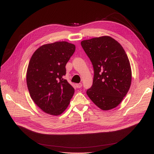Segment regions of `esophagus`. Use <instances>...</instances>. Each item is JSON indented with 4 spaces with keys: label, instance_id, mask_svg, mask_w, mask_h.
<instances>
[{
    "label": "esophagus",
    "instance_id": "1",
    "mask_svg": "<svg viewBox=\"0 0 154 154\" xmlns=\"http://www.w3.org/2000/svg\"><path fill=\"white\" fill-rule=\"evenodd\" d=\"M75 85H76V87H77V88H80V87H82V84L81 83H79V84H76Z\"/></svg>",
    "mask_w": 154,
    "mask_h": 154
}]
</instances>
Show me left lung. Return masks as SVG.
Wrapping results in <instances>:
<instances>
[{"label": "left lung", "mask_w": 154, "mask_h": 154, "mask_svg": "<svg viewBox=\"0 0 154 154\" xmlns=\"http://www.w3.org/2000/svg\"><path fill=\"white\" fill-rule=\"evenodd\" d=\"M81 45L94 70L87 95L103 110L116 107L127 94L132 81L131 64L124 48L109 36L84 40Z\"/></svg>", "instance_id": "1"}]
</instances>
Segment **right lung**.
<instances>
[{"label":"right lung","instance_id":"right-lung-1","mask_svg":"<svg viewBox=\"0 0 154 154\" xmlns=\"http://www.w3.org/2000/svg\"><path fill=\"white\" fill-rule=\"evenodd\" d=\"M75 50L74 44L55 42L40 46L31 57L26 76L28 90L34 103L46 114L57 116L69 106L74 88L63 77Z\"/></svg>","mask_w":154,"mask_h":154}]
</instances>
